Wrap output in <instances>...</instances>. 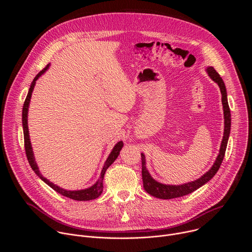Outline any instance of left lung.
<instances>
[{
	"label": "left lung",
	"instance_id": "1",
	"mask_svg": "<svg viewBox=\"0 0 252 252\" xmlns=\"http://www.w3.org/2000/svg\"><path fill=\"white\" fill-rule=\"evenodd\" d=\"M207 74L209 78L217 83L220 89L221 93V101L223 105V115H224V132H223V137L221 141V146L220 150V154L215 159V162L211 166V168L204 173L200 178L196 179L194 182L191 183H187L185 185L181 186H169V185H163L160 184L152 177L150 174L147 166H146V157L143 154H141V175H142V183H143V189L145 190L150 193L151 195L161 198V199H171L175 197H181L187 194H189L205 185L207 182H209L210 179L215 175V173L218 172L220 169L221 162L223 160L226 147H227V141L230 133V126H231V116H230V110H229V105L227 101V94H226V88L225 85L219 75L217 70L213 68V66H207L206 68Z\"/></svg>",
	"mask_w": 252,
	"mask_h": 252
}]
</instances>
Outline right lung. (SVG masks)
Segmentation results:
<instances>
[{"instance_id": "right-lung-1", "label": "right lung", "mask_w": 252, "mask_h": 252, "mask_svg": "<svg viewBox=\"0 0 252 252\" xmlns=\"http://www.w3.org/2000/svg\"><path fill=\"white\" fill-rule=\"evenodd\" d=\"M50 64H47L46 67L44 69H42L40 73L35 76V78L33 79V81L32 82L31 84V87H30V90H29V93H28V95L25 99V102H24V106H23V114H22V121H23V129H24V139H25V150H26V155H27V158L29 160V163L32 167V169L35 172V174H37L43 182H45L49 187H51L54 190H56L57 192H59L60 194L65 196V197H68V198H71V199H75V200H80V201H84V200H92V199H95L96 197H98L101 192H102V189H103V186H102V181H103V176H104V173L106 171V169L110 167V165L118 158L119 155H120V152L122 150V148L124 147V142L121 140L119 141L117 145L114 147L112 153L110 154L109 158H106L104 164H103V167L101 169V172H100V176L98 178V181L94 185L92 186L91 188L89 189H81V190H65L56 185H54L53 183H51L50 181H48V179L46 177H44L40 170H39V167L37 165V162H35V159H34V157H33V153H32V145H31V140H30V134H29V127H28V111H29V105H30V100H31V96H32V93L33 91V88H34V85H35V81H37L45 71L49 68Z\"/></svg>"}]
</instances>
